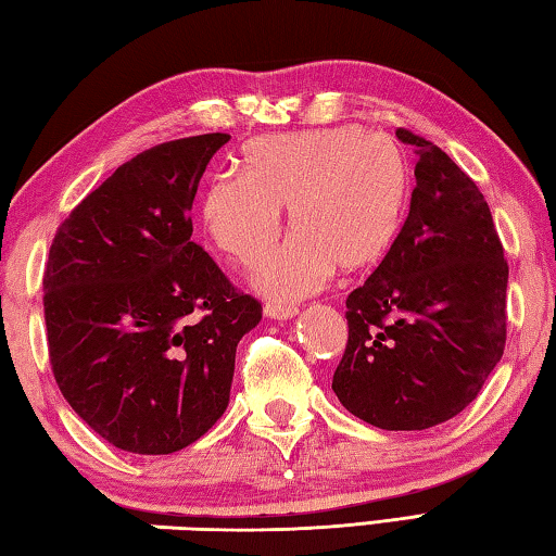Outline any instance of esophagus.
<instances>
[{
	"instance_id": "34e87169",
	"label": "esophagus",
	"mask_w": 556,
	"mask_h": 556,
	"mask_svg": "<svg viewBox=\"0 0 556 556\" xmlns=\"http://www.w3.org/2000/svg\"><path fill=\"white\" fill-rule=\"evenodd\" d=\"M265 314L269 318H294L299 314V306L296 304H277V301H267L265 304Z\"/></svg>"
}]
</instances>
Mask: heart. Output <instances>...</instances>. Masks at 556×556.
<instances>
[{"instance_id":"obj_1","label":"heart","mask_w":556,"mask_h":556,"mask_svg":"<svg viewBox=\"0 0 556 556\" xmlns=\"http://www.w3.org/2000/svg\"><path fill=\"white\" fill-rule=\"evenodd\" d=\"M240 172L203 188L201 220L238 265H255L281 230H294L255 271L269 296L312 294L338 267H375L397 240L409 203V166L400 144L363 127L277 131L240 149Z\"/></svg>"}]
</instances>
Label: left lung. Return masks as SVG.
I'll list each match as a JSON object with an SVG mask.
<instances>
[{
	"instance_id": "8db88e82",
	"label": "left lung",
	"mask_w": 556,
	"mask_h": 556,
	"mask_svg": "<svg viewBox=\"0 0 556 556\" xmlns=\"http://www.w3.org/2000/svg\"><path fill=\"white\" fill-rule=\"evenodd\" d=\"M409 215L380 267L351 291L333 392L357 419L417 431L456 417L493 372L507 338V260L473 178L425 137Z\"/></svg>"
}]
</instances>
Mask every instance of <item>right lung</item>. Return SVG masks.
<instances>
[{"label":"right lung","instance_id":"add662e5","mask_svg":"<svg viewBox=\"0 0 556 556\" xmlns=\"http://www.w3.org/2000/svg\"><path fill=\"white\" fill-rule=\"evenodd\" d=\"M230 135L156 144L71 211L43 269L53 378L112 446L159 456L199 441L230 400L235 351L262 304L191 240L201 176Z\"/></svg>","mask_w":556,"mask_h":556}]
</instances>
